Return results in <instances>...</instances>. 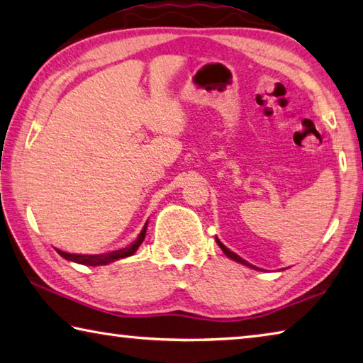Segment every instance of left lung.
Segmentation results:
<instances>
[{"label":"left lung","instance_id":"left-lung-1","mask_svg":"<svg viewBox=\"0 0 363 363\" xmlns=\"http://www.w3.org/2000/svg\"><path fill=\"white\" fill-rule=\"evenodd\" d=\"M216 241H217V245H219V246H220V249L223 250V254H225L227 257H230V259H232V260H236V262H240V263H242V265H246V267H250V268H254V269H259V268H257V267H254V265H250V263H247L246 260H242L240 255H236L235 252H232V250H228V249H227L225 246H223V245H222V242H220L219 240H217V238H216Z\"/></svg>","mask_w":363,"mask_h":363}]
</instances>
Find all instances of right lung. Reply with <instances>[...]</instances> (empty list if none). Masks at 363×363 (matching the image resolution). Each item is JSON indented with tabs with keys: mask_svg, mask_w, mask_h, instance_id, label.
<instances>
[{
	"mask_svg": "<svg viewBox=\"0 0 363 363\" xmlns=\"http://www.w3.org/2000/svg\"><path fill=\"white\" fill-rule=\"evenodd\" d=\"M146 228H147V222H146V225H144V228L141 230L140 236H138V240L133 242V245L125 247V249H121V250H114V252L101 254V255H77V254H68V252H63V250H58V254H60L63 259L81 263V265H90V267L106 265V263H109V262H114V260L125 259V257L133 255L136 252V249L140 247V245L144 241V236H146Z\"/></svg>",
	"mask_w": 363,
	"mask_h": 363,
	"instance_id": "1",
	"label": "right lung"
}]
</instances>
